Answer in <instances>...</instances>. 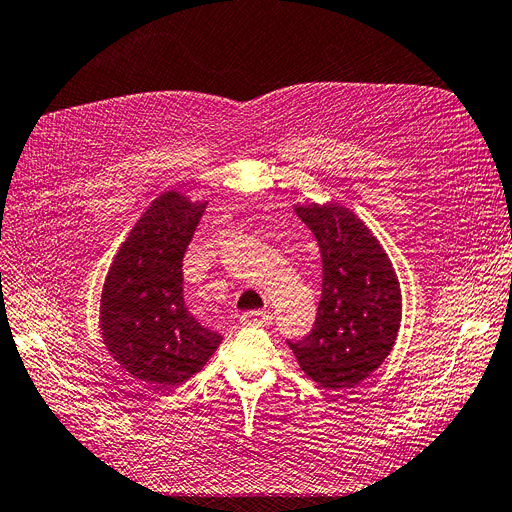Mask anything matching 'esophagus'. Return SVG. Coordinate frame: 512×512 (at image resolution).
Masks as SVG:
<instances>
[{
	"label": "esophagus",
	"mask_w": 512,
	"mask_h": 512,
	"mask_svg": "<svg viewBox=\"0 0 512 512\" xmlns=\"http://www.w3.org/2000/svg\"><path fill=\"white\" fill-rule=\"evenodd\" d=\"M240 320L247 326H261V324H270L272 314L265 309H255V311H247V314H242Z\"/></svg>",
	"instance_id": "obj_1"
}]
</instances>
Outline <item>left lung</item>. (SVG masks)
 Masks as SVG:
<instances>
[{"instance_id":"left-lung-1","label":"left lung","mask_w":512,"mask_h":512,"mask_svg":"<svg viewBox=\"0 0 512 512\" xmlns=\"http://www.w3.org/2000/svg\"><path fill=\"white\" fill-rule=\"evenodd\" d=\"M322 255V299L314 328L291 343L301 370L322 389L360 385L391 353L402 291L381 242L337 203L295 205Z\"/></svg>"}]
</instances>
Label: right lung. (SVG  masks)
Returning <instances> with one entry per match:
<instances>
[{
	"label": "right lung",
	"mask_w": 512,
	"mask_h": 512,
	"mask_svg": "<svg viewBox=\"0 0 512 512\" xmlns=\"http://www.w3.org/2000/svg\"><path fill=\"white\" fill-rule=\"evenodd\" d=\"M205 207L175 190L154 198L102 286L104 345L125 372L154 391L186 383L221 343L184 305L182 261Z\"/></svg>",
	"instance_id": "obj_1"
}]
</instances>
